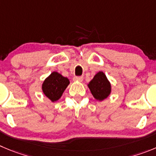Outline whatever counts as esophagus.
Here are the masks:
<instances>
[{
  "label": "esophagus",
  "instance_id": "34e87169",
  "mask_svg": "<svg viewBox=\"0 0 156 156\" xmlns=\"http://www.w3.org/2000/svg\"><path fill=\"white\" fill-rule=\"evenodd\" d=\"M74 81H82L83 77L82 76H75L74 77Z\"/></svg>",
  "mask_w": 156,
  "mask_h": 156
}]
</instances>
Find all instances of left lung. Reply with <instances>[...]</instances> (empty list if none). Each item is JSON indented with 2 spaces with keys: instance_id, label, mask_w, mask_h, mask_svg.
Masks as SVG:
<instances>
[{
  "instance_id": "obj_1",
  "label": "left lung",
  "mask_w": 156,
  "mask_h": 156,
  "mask_svg": "<svg viewBox=\"0 0 156 156\" xmlns=\"http://www.w3.org/2000/svg\"><path fill=\"white\" fill-rule=\"evenodd\" d=\"M88 86L94 98L99 101H102L107 98L111 92L110 82L102 71H99L94 75Z\"/></svg>"
}]
</instances>
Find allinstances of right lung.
Here are the masks:
<instances>
[{"label":"right lung","mask_w":156,"mask_h":156,"mask_svg":"<svg viewBox=\"0 0 156 156\" xmlns=\"http://www.w3.org/2000/svg\"><path fill=\"white\" fill-rule=\"evenodd\" d=\"M69 80L58 72H52L42 85V90L45 95L52 101L61 98L65 88L69 85Z\"/></svg>","instance_id":"obj_1"}]
</instances>
